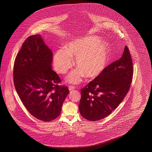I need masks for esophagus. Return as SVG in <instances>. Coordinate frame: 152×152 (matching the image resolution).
Instances as JSON below:
<instances>
[{
  "instance_id": "esophagus-1",
  "label": "esophagus",
  "mask_w": 152,
  "mask_h": 152,
  "mask_svg": "<svg viewBox=\"0 0 152 152\" xmlns=\"http://www.w3.org/2000/svg\"><path fill=\"white\" fill-rule=\"evenodd\" d=\"M75 88H76V87H74V86H69L68 87V89L69 91L74 90V89H75Z\"/></svg>"
}]
</instances>
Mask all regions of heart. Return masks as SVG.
<instances>
[{"mask_svg": "<svg viewBox=\"0 0 152 152\" xmlns=\"http://www.w3.org/2000/svg\"><path fill=\"white\" fill-rule=\"evenodd\" d=\"M110 46L97 36H84L65 44L64 48L58 50L53 58L55 71L65 74L74 65L79 67L68 77V82L78 84L85 75L94 78L103 72L110 60Z\"/></svg>", "mask_w": 152, "mask_h": 152, "instance_id": "b5f03b06", "label": "heart"}]
</instances>
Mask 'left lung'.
<instances>
[{
    "label": "left lung",
    "instance_id": "1",
    "mask_svg": "<svg viewBox=\"0 0 152 152\" xmlns=\"http://www.w3.org/2000/svg\"><path fill=\"white\" fill-rule=\"evenodd\" d=\"M133 73L129 50L125 46L121 58L81 89V115L89 121H98L109 115L127 94Z\"/></svg>",
    "mask_w": 152,
    "mask_h": 152
}]
</instances>
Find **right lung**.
<instances>
[{
    "instance_id": "1",
    "label": "right lung",
    "mask_w": 152,
    "mask_h": 152,
    "mask_svg": "<svg viewBox=\"0 0 152 152\" xmlns=\"http://www.w3.org/2000/svg\"><path fill=\"white\" fill-rule=\"evenodd\" d=\"M52 52L40 35L30 36L22 44L14 66L16 91L25 107L37 119L50 121L60 115L69 93L59 86L58 74L52 69Z\"/></svg>"
}]
</instances>
